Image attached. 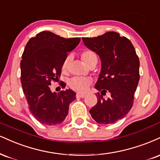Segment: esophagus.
Instances as JSON below:
<instances>
[{
  "label": "esophagus",
  "mask_w": 160,
  "mask_h": 160,
  "mask_svg": "<svg viewBox=\"0 0 160 160\" xmlns=\"http://www.w3.org/2000/svg\"><path fill=\"white\" fill-rule=\"evenodd\" d=\"M86 96V95L85 94H82V93H77V95H76V97L77 98H84Z\"/></svg>",
  "instance_id": "34e87169"
}]
</instances>
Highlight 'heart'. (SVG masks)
<instances>
[{
    "instance_id": "b5f03b06",
    "label": "heart",
    "mask_w": 160,
    "mask_h": 160,
    "mask_svg": "<svg viewBox=\"0 0 160 160\" xmlns=\"http://www.w3.org/2000/svg\"><path fill=\"white\" fill-rule=\"evenodd\" d=\"M81 58L88 66L91 65L92 63L98 62V56L96 53L89 49L85 50L82 52ZM71 60H72V57L70 55L67 56L63 60L62 64V71L63 72L68 71ZM91 83L92 81L90 79L80 78V77H74V78H71L68 82L69 87L74 91L78 92H85L87 91L88 86L91 85Z\"/></svg>"
}]
</instances>
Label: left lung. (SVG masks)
Segmentation results:
<instances>
[{
	"instance_id": "8db88e82",
	"label": "left lung",
	"mask_w": 160,
	"mask_h": 160,
	"mask_svg": "<svg viewBox=\"0 0 160 160\" xmlns=\"http://www.w3.org/2000/svg\"><path fill=\"white\" fill-rule=\"evenodd\" d=\"M84 45L96 52L101 60V71L95 88L98 103L89 110L98 124H109L127 115L133 104L139 80V59L128 38L107 32L94 38H82ZM111 95L107 100L102 95Z\"/></svg>"
}]
</instances>
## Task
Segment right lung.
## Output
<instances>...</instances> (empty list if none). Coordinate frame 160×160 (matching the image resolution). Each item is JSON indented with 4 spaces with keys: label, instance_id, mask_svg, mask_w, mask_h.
<instances>
[{
    "label": "right lung",
    "instance_id": "1",
    "mask_svg": "<svg viewBox=\"0 0 160 160\" xmlns=\"http://www.w3.org/2000/svg\"><path fill=\"white\" fill-rule=\"evenodd\" d=\"M80 38H65L49 31L40 32L25 46L21 61V82L29 109L36 119L49 126L61 124L76 99L71 89L51 91L52 81L61 75L62 64L68 52L80 43Z\"/></svg>",
    "mask_w": 160,
    "mask_h": 160
}]
</instances>
